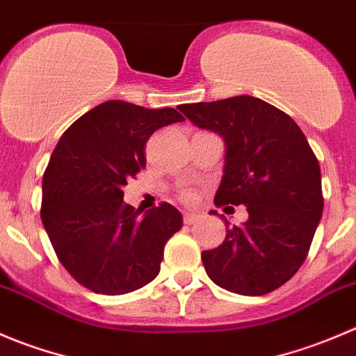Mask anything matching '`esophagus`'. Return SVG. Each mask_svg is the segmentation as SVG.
Here are the masks:
<instances>
[{"label":"esophagus","instance_id":"34e87169","mask_svg":"<svg viewBox=\"0 0 356 356\" xmlns=\"http://www.w3.org/2000/svg\"><path fill=\"white\" fill-rule=\"evenodd\" d=\"M200 220L199 214H193V213H185L183 214V223L185 225H193Z\"/></svg>","mask_w":356,"mask_h":356}]
</instances>
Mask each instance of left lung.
Segmentation results:
<instances>
[{
  "instance_id": "obj_1",
  "label": "left lung",
  "mask_w": 356,
  "mask_h": 356,
  "mask_svg": "<svg viewBox=\"0 0 356 356\" xmlns=\"http://www.w3.org/2000/svg\"><path fill=\"white\" fill-rule=\"evenodd\" d=\"M197 128L225 142V168L216 206L248 207L241 227L223 244L202 251L216 286L263 296L286 284L306 259L323 211L322 177L315 154L293 118L265 100L238 95L179 105Z\"/></svg>"
}]
</instances>
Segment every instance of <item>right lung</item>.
<instances>
[{
	"label": "right lung",
	"mask_w": 356,
	"mask_h": 356,
	"mask_svg": "<svg viewBox=\"0 0 356 356\" xmlns=\"http://www.w3.org/2000/svg\"><path fill=\"white\" fill-rule=\"evenodd\" d=\"M181 121L171 107L108 100L58 140L43 177L41 220L63 268L86 289L128 294L159 275L181 213L164 202L142 214L124 204L122 186L145 166L152 133Z\"/></svg>",
	"instance_id": "right-lung-1"
}]
</instances>
